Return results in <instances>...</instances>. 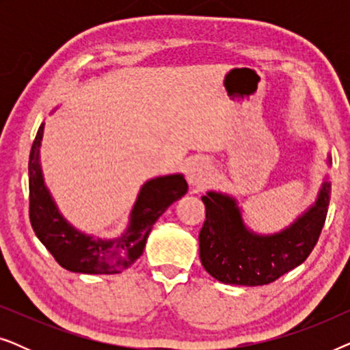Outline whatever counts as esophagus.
Listing matches in <instances>:
<instances>
[{
    "label": "esophagus",
    "mask_w": 350,
    "mask_h": 350,
    "mask_svg": "<svg viewBox=\"0 0 350 350\" xmlns=\"http://www.w3.org/2000/svg\"><path fill=\"white\" fill-rule=\"evenodd\" d=\"M210 178H212V172H210L207 162L202 159L194 161L188 172L189 185L194 186L196 189H204L210 183Z\"/></svg>",
    "instance_id": "esophagus-1"
}]
</instances>
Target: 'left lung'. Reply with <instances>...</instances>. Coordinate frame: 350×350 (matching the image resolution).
Segmentation results:
<instances>
[{"mask_svg":"<svg viewBox=\"0 0 350 350\" xmlns=\"http://www.w3.org/2000/svg\"><path fill=\"white\" fill-rule=\"evenodd\" d=\"M332 186L298 221L274 236H256L243 226L236 200L218 193L202 196L205 221L199 232L204 269L229 285H267L295 269L314 250L327 219Z\"/></svg>","mask_w":350,"mask_h":350,"instance_id":"left-lung-1","label":"left lung"}]
</instances>
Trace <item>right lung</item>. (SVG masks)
I'll use <instances>...</instances> for the list:
<instances>
[{
	"mask_svg": "<svg viewBox=\"0 0 350 350\" xmlns=\"http://www.w3.org/2000/svg\"><path fill=\"white\" fill-rule=\"evenodd\" d=\"M40 126L31 145L28 161V188H30V223L51 255L62 267L83 274H118L143 253L152 224L170 204L180 199L188 183L183 175H167L143 185L133 205L131 226L121 239L102 241L84 236L62 218L51 194L47 193L40 169V146L42 140Z\"/></svg>",
	"mask_w": 350,
	"mask_h": 350,
	"instance_id": "1",
	"label": "right lung"
}]
</instances>
